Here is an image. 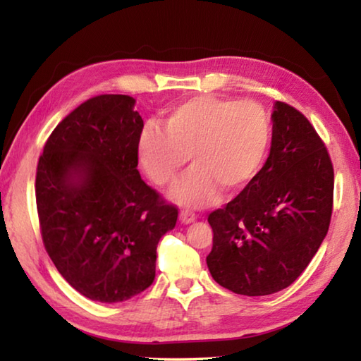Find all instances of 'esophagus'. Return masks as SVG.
<instances>
[{"instance_id": "obj_1", "label": "esophagus", "mask_w": 361, "mask_h": 361, "mask_svg": "<svg viewBox=\"0 0 361 361\" xmlns=\"http://www.w3.org/2000/svg\"><path fill=\"white\" fill-rule=\"evenodd\" d=\"M180 219H181V223L189 224V223H194L195 219H197V215H195V213L191 210H181Z\"/></svg>"}]
</instances>
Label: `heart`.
I'll return each instance as SVG.
<instances>
[{
  "label": "heart",
  "mask_w": 361,
  "mask_h": 361,
  "mask_svg": "<svg viewBox=\"0 0 361 361\" xmlns=\"http://www.w3.org/2000/svg\"><path fill=\"white\" fill-rule=\"evenodd\" d=\"M272 143V122L259 103L199 95L176 106L166 130L148 126L140 138V162L159 186L172 185L191 154L192 169L173 188L186 207L215 202L219 189L243 191L264 166Z\"/></svg>",
  "instance_id": "1"
}]
</instances>
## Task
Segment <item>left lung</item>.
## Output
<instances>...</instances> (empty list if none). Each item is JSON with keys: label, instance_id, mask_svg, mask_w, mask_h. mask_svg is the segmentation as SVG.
Instances as JSON below:
<instances>
[{"label": "left lung", "instance_id": "8db88e82", "mask_svg": "<svg viewBox=\"0 0 361 361\" xmlns=\"http://www.w3.org/2000/svg\"><path fill=\"white\" fill-rule=\"evenodd\" d=\"M264 167L243 191L212 212L207 266L215 282L266 296L301 276L325 239L333 213L334 170L314 126L288 103L272 113Z\"/></svg>", "mask_w": 361, "mask_h": 361}]
</instances>
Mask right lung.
Segmentation results:
<instances>
[{
	"instance_id": "obj_1",
	"label": "right lung",
	"mask_w": 361,
	"mask_h": 361,
	"mask_svg": "<svg viewBox=\"0 0 361 361\" xmlns=\"http://www.w3.org/2000/svg\"><path fill=\"white\" fill-rule=\"evenodd\" d=\"M129 95L85 100L54 129L36 167L44 248L82 296L121 302L156 277L159 239L178 209L140 176L143 119Z\"/></svg>"
}]
</instances>
